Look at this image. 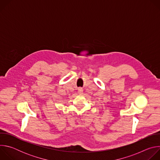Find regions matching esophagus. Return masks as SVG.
I'll list each match as a JSON object with an SVG mask.
<instances>
[{"mask_svg":"<svg viewBox=\"0 0 160 160\" xmlns=\"http://www.w3.org/2000/svg\"><path fill=\"white\" fill-rule=\"evenodd\" d=\"M83 89L82 88H79L78 89V93L79 94H83Z\"/></svg>","mask_w":160,"mask_h":160,"instance_id":"34e87169","label":"esophagus"}]
</instances>
